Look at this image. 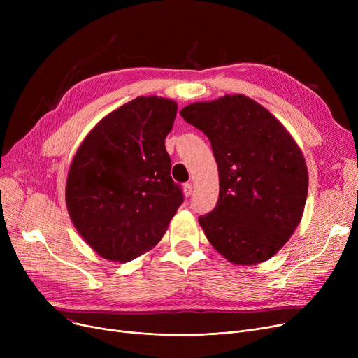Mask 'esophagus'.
Wrapping results in <instances>:
<instances>
[{
    "mask_svg": "<svg viewBox=\"0 0 358 358\" xmlns=\"http://www.w3.org/2000/svg\"><path fill=\"white\" fill-rule=\"evenodd\" d=\"M182 192H184V196H185V197H190L192 193H193V185H192V182H185L184 187H182Z\"/></svg>",
    "mask_w": 358,
    "mask_h": 358,
    "instance_id": "esophagus-1",
    "label": "esophagus"
}]
</instances>
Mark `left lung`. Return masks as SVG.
<instances>
[{"mask_svg": "<svg viewBox=\"0 0 358 358\" xmlns=\"http://www.w3.org/2000/svg\"><path fill=\"white\" fill-rule=\"evenodd\" d=\"M180 115L209 138L217 162V204L199 217L206 238L234 264L267 261L305 210L302 150L267 108L242 94L189 104Z\"/></svg>", "mask_w": 358, "mask_h": 358, "instance_id": "1", "label": "left lung"}]
</instances>
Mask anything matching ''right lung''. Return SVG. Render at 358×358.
<instances>
[{
	"label": "right lung",
	"instance_id": "add662e5",
	"mask_svg": "<svg viewBox=\"0 0 358 358\" xmlns=\"http://www.w3.org/2000/svg\"><path fill=\"white\" fill-rule=\"evenodd\" d=\"M176 115L173 100H131L97 123L71 162L69 217L106 259L126 262L154 248L184 201L165 149Z\"/></svg>",
	"mask_w": 358,
	"mask_h": 358
}]
</instances>
